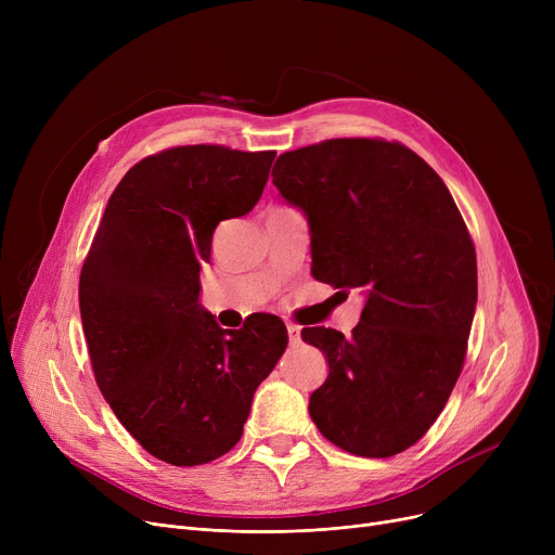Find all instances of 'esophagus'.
<instances>
[{"label": "esophagus", "mask_w": 555, "mask_h": 555, "mask_svg": "<svg viewBox=\"0 0 555 555\" xmlns=\"http://www.w3.org/2000/svg\"><path fill=\"white\" fill-rule=\"evenodd\" d=\"M287 337H289V346H297L301 341V328L295 324H287Z\"/></svg>", "instance_id": "obj_1"}]
</instances>
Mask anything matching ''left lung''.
Returning a JSON list of instances; mask_svg holds the SVG:
<instances>
[{
    "label": "left lung",
    "instance_id": "1",
    "mask_svg": "<svg viewBox=\"0 0 555 555\" xmlns=\"http://www.w3.org/2000/svg\"><path fill=\"white\" fill-rule=\"evenodd\" d=\"M272 182L308 218L312 276L366 289L351 337L301 331L328 362L310 418L358 456L412 448L459 380L477 306L475 245L448 186L406 145L362 137L283 153Z\"/></svg>",
    "mask_w": 555,
    "mask_h": 555
}]
</instances>
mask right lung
<instances>
[{
  "label": "right lung",
  "instance_id": "right-lung-1",
  "mask_svg": "<svg viewBox=\"0 0 555 555\" xmlns=\"http://www.w3.org/2000/svg\"><path fill=\"white\" fill-rule=\"evenodd\" d=\"M274 157L199 143L141 159L114 189L85 258L78 299L96 385L166 463L202 465L236 446L256 387L287 346L279 317L222 331L199 306L218 222L254 209Z\"/></svg>",
  "mask_w": 555,
  "mask_h": 555
}]
</instances>
